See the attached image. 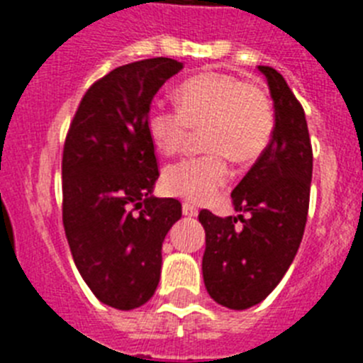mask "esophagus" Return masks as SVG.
<instances>
[{
    "label": "esophagus",
    "mask_w": 363,
    "mask_h": 363,
    "mask_svg": "<svg viewBox=\"0 0 363 363\" xmlns=\"http://www.w3.org/2000/svg\"><path fill=\"white\" fill-rule=\"evenodd\" d=\"M182 211H184L185 216H189V218L198 216V209L192 203H189V201H185V203L182 205Z\"/></svg>",
    "instance_id": "esophagus-1"
}]
</instances>
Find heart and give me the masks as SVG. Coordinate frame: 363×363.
<instances>
[{"mask_svg":"<svg viewBox=\"0 0 363 363\" xmlns=\"http://www.w3.org/2000/svg\"><path fill=\"white\" fill-rule=\"evenodd\" d=\"M178 107L154 105L147 114V134L160 154H176L191 129H203L200 158L165 167V194L191 203L213 200L230 179L227 155L236 163H255L271 143L274 112L267 92L223 72H205L185 79L174 92Z\"/></svg>","mask_w":363,"mask_h":363,"instance_id":"1","label":"heart"}]
</instances>
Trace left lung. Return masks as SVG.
I'll list each match as a JSON object with an SVG mask.
<instances>
[{"label": "left lung", "mask_w": 363, "mask_h": 363, "mask_svg": "<svg viewBox=\"0 0 363 363\" xmlns=\"http://www.w3.org/2000/svg\"><path fill=\"white\" fill-rule=\"evenodd\" d=\"M258 70L271 92L274 130L267 150L230 194L242 214L220 218L203 209L198 216L205 229L201 271L207 293L234 311L265 300L293 264L313 178L306 112L278 70L262 65ZM236 220L242 221L240 230Z\"/></svg>", "instance_id": "left-lung-1"}]
</instances>
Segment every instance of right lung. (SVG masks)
I'll list each match as a JSON object with an SVG mask.
<instances>
[{
	"instance_id": "obj_1",
	"label": "right lung",
	"mask_w": 363,
	"mask_h": 363,
	"mask_svg": "<svg viewBox=\"0 0 363 363\" xmlns=\"http://www.w3.org/2000/svg\"><path fill=\"white\" fill-rule=\"evenodd\" d=\"M182 67L171 57L118 67L86 91L67 134V242L89 289L114 309H136L152 298L162 243L182 218L178 200L152 196L160 174L147 134L154 94Z\"/></svg>"
}]
</instances>
